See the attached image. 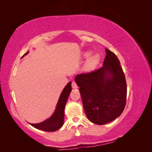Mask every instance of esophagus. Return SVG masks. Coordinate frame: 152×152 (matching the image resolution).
<instances>
[{"label": "esophagus", "mask_w": 152, "mask_h": 152, "mask_svg": "<svg viewBox=\"0 0 152 152\" xmlns=\"http://www.w3.org/2000/svg\"><path fill=\"white\" fill-rule=\"evenodd\" d=\"M72 86L73 88H77V87H78V86H77V85L76 84V83L74 81V80L72 83Z\"/></svg>", "instance_id": "obj_1"}]
</instances>
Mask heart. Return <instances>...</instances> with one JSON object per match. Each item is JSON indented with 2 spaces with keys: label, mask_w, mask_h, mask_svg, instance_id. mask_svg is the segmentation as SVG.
Here are the masks:
<instances>
[{
  "label": "heart",
  "mask_w": 152,
  "mask_h": 152,
  "mask_svg": "<svg viewBox=\"0 0 152 152\" xmlns=\"http://www.w3.org/2000/svg\"><path fill=\"white\" fill-rule=\"evenodd\" d=\"M91 55V52H88L85 54V57H88L89 56ZM100 56L98 54H95L93 56L88 59V60L86 61V62L85 64V67L86 70L87 71H91L93 70L94 68L97 66V65L98 63L100 62Z\"/></svg>",
  "instance_id": "heart-1"
}]
</instances>
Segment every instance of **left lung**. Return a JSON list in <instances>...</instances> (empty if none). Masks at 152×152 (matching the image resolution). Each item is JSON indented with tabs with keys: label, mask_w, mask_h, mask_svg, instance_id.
I'll return each mask as SVG.
<instances>
[{
	"label": "left lung",
	"mask_w": 152,
	"mask_h": 152,
	"mask_svg": "<svg viewBox=\"0 0 152 152\" xmlns=\"http://www.w3.org/2000/svg\"><path fill=\"white\" fill-rule=\"evenodd\" d=\"M106 52L104 66L75 77L86 116L100 125L112 121L123 113L127 91L119 59L107 48Z\"/></svg>",
	"instance_id": "8db88e82"
}]
</instances>
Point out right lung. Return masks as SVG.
I'll list each match as a JSON object with an SVG mask.
<instances>
[{
  "mask_svg": "<svg viewBox=\"0 0 152 152\" xmlns=\"http://www.w3.org/2000/svg\"><path fill=\"white\" fill-rule=\"evenodd\" d=\"M27 54V52L24 55ZM24 55L23 56H24ZM71 91H72V82H69L61 92L53 115L45 121L37 124H31V125L41 131L48 132H54L60 129L64 124V108Z\"/></svg>",
  "mask_w": 152,
  "mask_h": 152,
  "instance_id": "obj_1",
  "label": "right lung"
}]
</instances>
